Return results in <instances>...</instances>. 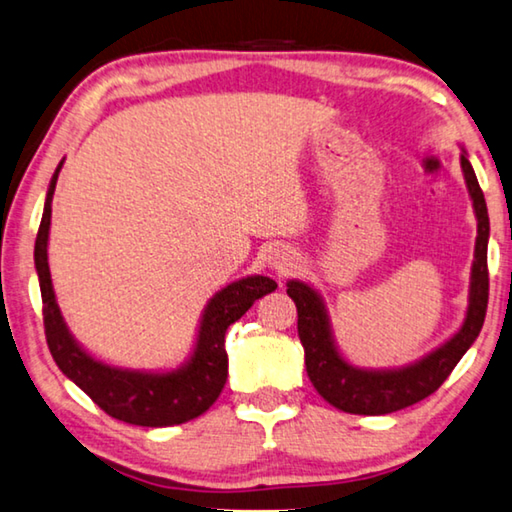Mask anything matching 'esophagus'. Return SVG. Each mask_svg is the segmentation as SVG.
Instances as JSON below:
<instances>
[{
  "instance_id": "esophagus-1",
  "label": "esophagus",
  "mask_w": 512,
  "mask_h": 512,
  "mask_svg": "<svg viewBox=\"0 0 512 512\" xmlns=\"http://www.w3.org/2000/svg\"><path fill=\"white\" fill-rule=\"evenodd\" d=\"M266 264H269L271 271L280 273V275H287L289 271H294L296 253L289 246L275 243V246L269 248V253H266Z\"/></svg>"
}]
</instances>
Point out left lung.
Listing matches in <instances>:
<instances>
[{
  "label": "left lung",
  "mask_w": 512,
  "mask_h": 512,
  "mask_svg": "<svg viewBox=\"0 0 512 512\" xmlns=\"http://www.w3.org/2000/svg\"><path fill=\"white\" fill-rule=\"evenodd\" d=\"M460 168L476 214V246L469 273L467 312L460 328L444 344L401 367H358L339 351L326 300L305 280H287V294L298 310V337L312 385L337 410L351 415H389L431 396L469 346L476 342L488 310V241L490 218L467 150L460 145Z\"/></svg>",
  "instance_id": "1"
}]
</instances>
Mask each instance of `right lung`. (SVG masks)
Listing matches in <instances>:
<instances>
[{
  "mask_svg": "<svg viewBox=\"0 0 512 512\" xmlns=\"http://www.w3.org/2000/svg\"><path fill=\"white\" fill-rule=\"evenodd\" d=\"M63 161L56 166L50 180L34 248L47 346H50L56 367L79 389H84L107 415L125 421V424L166 428L200 417L202 412L212 408V403L225 387L227 328L239 321L255 305L257 298L271 294L278 285L266 275H246V278L218 289L200 314L196 342H193L189 358L175 369H127L95 358L77 342L63 319L61 307L56 303L50 262H47L52 198Z\"/></svg>",
  "mask_w": 512,
  "mask_h": 512,
  "instance_id": "add662e5",
  "label": "right lung"
}]
</instances>
